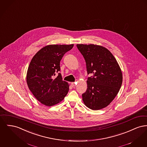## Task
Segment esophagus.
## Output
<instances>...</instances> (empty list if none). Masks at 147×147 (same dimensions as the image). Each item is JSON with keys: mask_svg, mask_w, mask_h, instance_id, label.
Segmentation results:
<instances>
[{"mask_svg": "<svg viewBox=\"0 0 147 147\" xmlns=\"http://www.w3.org/2000/svg\"><path fill=\"white\" fill-rule=\"evenodd\" d=\"M76 86V83H74V82L71 83V86H72V87H74V86Z\"/></svg>", "mask_w": 147, "mask_h": 147, "instance_id": "obj_1", "label": "esophagus"}]
</instances>
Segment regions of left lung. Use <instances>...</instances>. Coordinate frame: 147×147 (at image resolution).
I'll use <instances>...</instances> for the list:
<instances>
[{"label": "left lung", "instance_id": "8db88e82", "mask_svg": "<svg viewBox=\"0 0 147 147\" xmlns=\"http://www.w3.org/2000/svg\"><path fill=\"white\" fill-rule=\"evenodd\" d=\"M86 63L87 89L82 94L85 105L92 110L108 106L117 95L122 84V73L118 62L109 50L94 44H77Z\"/></svg>", "mask_w": 147, "mask_h": 147}]
</instances>
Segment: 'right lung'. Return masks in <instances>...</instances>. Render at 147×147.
<instances>
[{
	"mask_svg": "<svg viewBox=\"0 0 147 147\" xmlns=\"http://www.w3.org/2000/svg\"><path fill=\"white\" fill-rule=\"evenodd\" d=\"M73 46H45L36 53L30 61L26 74L27 84L35 98L44 105L52 106L59 103L68 94L69 85L62 80L59 71L61 59Z\"/></svg>",
	"mask_w": 147,
	"mask_h": 147,
	"instance_id": "add662e5",
	"label": "right lung"
}]
</instances>
